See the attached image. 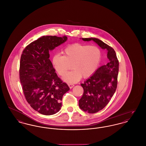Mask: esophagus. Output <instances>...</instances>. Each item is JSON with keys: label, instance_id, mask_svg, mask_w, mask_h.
I'll return each instance as SVG.
<instances>
[{"label": "esophagus", "instance_id": "esophagus-1", "mask_svg": "<svg viewBox=\"0 0 146 146\" xmlns=\"http://www.w3.org/2000/svg\"><path fill=\"white\" fill-rule=\"evenodd\" d=\"M68 86L70 87V89H72V88L74 86V84L71 83L68 84Z\"/></svg>", "mask_w": 146, "mask_h": 146}]
</instances>
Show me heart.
I'll return each instance as SVG.
<instances>
[{
	"instance_id": "heart-1",
	"label": "heart",
	"mask_w": 146,
	"mask_h": 146,
	"mask_svg": "<svg viewBox=\"0 0 146 146\" xmlns=\"http://www.w3.org/2000/svg\"><path fill=\"white\" fill-rule=\"evenodd\" d=\"M63 56L57 54L52 58V64L57 73L62 76L70 68L73 70L63 76V80L74 83L83 76L88 78L97 70L101 61V52L96 46L75 43L67 46Z\"/></svg>"
}]
</instances>
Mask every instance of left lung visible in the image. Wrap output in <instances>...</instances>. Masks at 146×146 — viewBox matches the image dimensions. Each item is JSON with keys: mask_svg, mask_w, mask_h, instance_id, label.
I'll use <instances>...</instances> for the list:
<instances>
[{"mask_svg": "<svg viewBox=\"0 0 146 146\" xmlns=\"http://www.w3.org/2000/svg\"><path fill=\"white\" fill-rule=\"evenodd\" d=\"M84 41L93 40L103 49L107 50L109 62L98 68L95 73L81 84L84 89L79 101V107L89 113L102 110L111 100L117 88L119 61L114 50L101 40L82 38Z\"/></svg>", "mask_w": 146, "mask_h": 146, "instance_id": "1", "label": "left lung"}]
</instances>
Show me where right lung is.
Masks as SVG:
<instances>
[{
	"label": "right lung",
	"instance_id": "obj_1",
	"mask_svg": "<svg viewBox=\"0 0 146 146\" xmlns=\"http://www.w3.org/2000/svg\"><path fill=\"white\" fill-rule=\"evenodd\" d=\"M67 39L66 36H43L30 43L21 55L19 74L25 97L33 109L44 115L59 111L63 96L70 90L49 59V51Z\"/></svg>",
	"mask_w": 146,
	"mask_h": 146
}]
</instances>
